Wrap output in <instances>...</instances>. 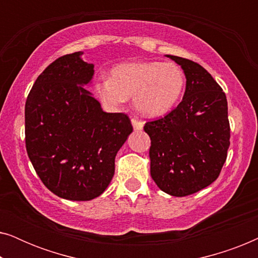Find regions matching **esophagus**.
<instances>
[{
	"label": "esophagus",
	"instance_id": "esophagus-1",
	"mask_svg": "<svg viewBox=\"0 0 258 258\" xmlns=\"http://www.w3.org/2000/svg\"><path fill=\"white\" fill-rule=\"evenodd\" d=\"M132 123H133V126H134V129H135V130H142L143 129L144 123L142 121H140V119L132 118Z\"/></svg>",
	"mask_w": 258,
	"mask_h": 258
}]
</instances>
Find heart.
I'll use <instances>...</instances> for the list:
<instances>
[{"mask_svg": "<svg viewBox=\"0 0 258 258\" xmlns=\"http://www.w3.org/2000/svg\"><path fill=\"white\" fill-rule=\"evenodd\" d=\"M184 83V74L174 62L139 61L116 66L111 79L98 80L95 89L108 107H119L134 97L141 114L160 116L175 107Z\"/></svg>", "mask_w": 258, "mask_h": 258, "instance_id": "b5f03b06", "label": "heart"}]
</instances>
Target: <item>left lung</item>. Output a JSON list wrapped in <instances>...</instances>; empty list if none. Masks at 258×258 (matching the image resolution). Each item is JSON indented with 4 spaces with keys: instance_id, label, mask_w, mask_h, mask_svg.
Instances as JSON below:
<instances>
[{
    "instance_id": "1",
    "label": "left lung",
    "mask_w": 258,
    "mask_h": 258,
    "mask_svg": "<svg viewBox=\"0 0 258 258\" xmlns=\"http://www.w3.org/2000/svg\"><path fill=\"white\" fill-rule=\"evenodd\" d=\"M181 66L185 93L177 107L144 125L150 137V175L162 191L191 195L216 181L230 146L228 102L199 63L167 55Z\"/></svg>"
}]
</instances>
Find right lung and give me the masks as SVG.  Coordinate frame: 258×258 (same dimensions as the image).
I'll use <instances>...</instances> for the list:
<instances>
[{
    "instance_id": "1",
    "label": "right lung",
    "mask_w": 258,
    "mask_h": 258,
    "mask_svg": "<svg viewBox=\"0 0 258 258\" xmlns=\"http://www.w3.org/2000/svg\"><path fill=\"white\" fill-rule=\"evenodd\" d=\"M82 52L61 56L35 81L26 101V148L41 181L55 195L90 201L107 189L115 157L133 132L128 115L104 112L82 86L94 66Z\"/></svg>"
}]
</instances>
